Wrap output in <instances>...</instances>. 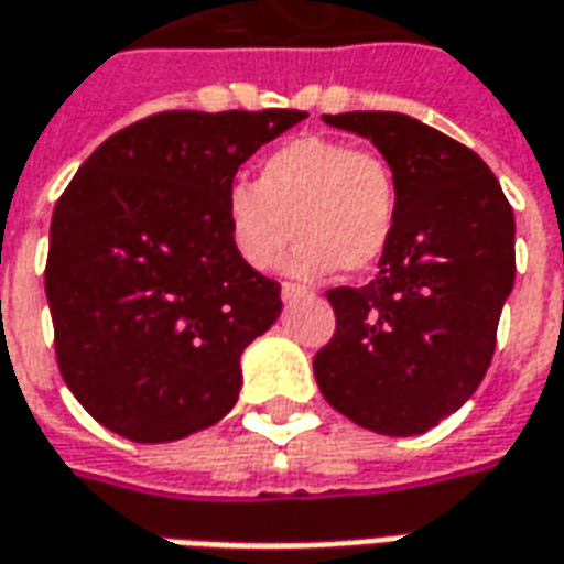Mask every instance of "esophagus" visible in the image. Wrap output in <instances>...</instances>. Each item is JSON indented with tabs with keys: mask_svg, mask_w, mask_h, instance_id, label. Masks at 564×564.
I'll list each match as a JSON object with an SVG mask.
<instances>
[{
	"mask_svg": "<svg viewBox=\"0 0 564 564\" xmlns=\"http://www.w3.org/2000/svg\"><path fill=\"white\" fill-rule=\"evenodd\" d=\"M281 295H283V302H295V299H305V295H311V293L305 290V286H295V283H283Z\"/></svg>",
	"mask_w": 564,
	"mask_h": 564,
	"instance_id": "obj_1",
	"label": "esophagus"
}]
</instances>
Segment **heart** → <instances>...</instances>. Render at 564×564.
<instances>
[{
	"label": "heart",
	"mask_w": 564,
	"mask_h": 564,
	"mask_svg": "<svg viewBox=\"0 0 564 564\" xmlns=\"http://www.w3.org/2000/svg\"><path fill=\"white\" fill-rule=\"evenodd\" d=\"M226 226L238 256L256 271L278 262L290 226L299 238L283 271L295 278L366 271L393 238L397 180L376 152L305 133L262 161L256 186H228Z\"/></svg>",
	"instance_id": "b5f03b06"
}]
</instances>
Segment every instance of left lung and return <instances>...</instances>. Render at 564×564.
Listing matches in <instances>:
<instances>
[{
  "label": "left lung",
  "instance_id": "obj_1",
  "mask_svg": "<svg viewBox=\"0 0 564 564\" xmlns=\"http://www.w3.org/2000/svg\"><path fill=\"white\" fill-rule=\"evenodd\" d=\"M326 124L372 140L397 180V228L366 286H336V336L314 357L326 403L384 436L458 412L486 376L516 278V219L474 149L403 112Z\"/></svg>",
  "mask_w": 564,
  "mask_h": 564
}]
</instances>
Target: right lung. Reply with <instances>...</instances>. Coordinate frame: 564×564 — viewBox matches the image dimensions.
<instances>
[{
	"mask_svg": "<svg viewBox=\"0 0 564 564\" xmlns=\"http://www.w3.org/2000/svg\"><path fill=\"white\" fill-rule=\"evenodd\" d=\"M299 109L161 112L112 133L54 207L48 293L63 381L133 443L214 427L243 348L281 317V283L243 262L226 192Z\"/></svg>",
	"mask_w": 564,
	"mask_h": 564,
	"instance_id": "1",
	"label": "right lung"
}]
</instances>
